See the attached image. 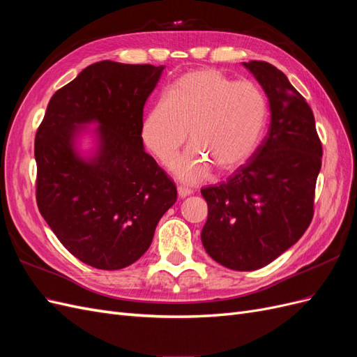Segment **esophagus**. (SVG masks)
<instances>
[{"instance_id": "1", "label": "esophagus", "mask_w": 357, "mask_h": 357, "mask_svg": "<svg viewBox=\"0 0 357 357\" xmlns=\"http://www.w3.org/2000/svg\"><path fill=\"white\" fill-rule=\"evenodd\" d=\"M177 192H178V198H186V197H189V195H192V189H189V188H186V186H178L177 188Z\"/></svg>"}]
</instances>
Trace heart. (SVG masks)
<instances>
[{"mask_svg":"<svg viewBox=\"0 0 357 357\" xmlns=\"http://www.w3.org/2000/svg\"><path fill=\"white\" fill-rule=\"evenodd\" d=\"M266 96L250 80L235 82L214 68L190 71L162 93L143 119L142 138L158 159L167 160L186 142L192 144L169 160L183 181L208 176L211 165L231 171L245 162L262 135Z\"/></svg>","mask_w":357,"mask_h":357,"instance_id":"b5f03b06","label":"heart"}]
</instances>
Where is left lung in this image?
Here are the masks:
<instances>
[{
  "instance_id": "8db88e82",
  "label": "left lung",
  "mask_w": 357,
  "mask_h": 357,
  "mask_svg": "<svg viewBox=\"0 0 357 357\" xmlns=\"http://www.w3.org/2000/svg\"><path fill=\"white\" fill-rule=\"evenodd\" d=\"M243 66L265 91L271 121L245 165L201 189L208 205L201 241L218 264L253 271L284 253L310 226L321 143L314 114L284 73L264 61Z\"/></svg>"
}]
</instances>
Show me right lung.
<instances>
[{
    "label": "right lung",
    "mask_w": 357,
    "mask_h": 357,
    "mask_svg": "<svg viewBox=\"0 0 357 357\" xmlns=\"http://www.w3.org/2000/svg\"><path fill=\"white\" fill-rule=\"evenodd\" d=\"M164 66L101 61L52 96L36 135L37 205L67 250L86 265L122 269L152 244L177 189L142 138L143 109ZM96 123L97 149L75 142Z\"/></svg>",
    "instance_id": "obj_1"
}]
</instances>
